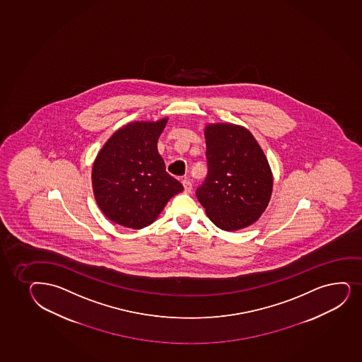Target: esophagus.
I'll return each instance as SVG.
<instances>
[{
	"instance_id": "1",
	"label": "esophagus",
	"mask_w": 362,
	"mask_h": 362,
	"mask_svg": "<svg viewBox=\"0 0 362 362\" xmlns=\"http://www.w3.org/2000/svg\"><path fill=\"white\" fill-rule=\"evenodd\" d=\"M182 185L183 188H185V192H187V193L188 192H191L192 182L187 179V177H185V179L182 180Z\"/></svg>"
}]
</instances>
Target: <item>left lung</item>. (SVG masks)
Returning a JSON list of instances; mask_svg holds the SVG:
<instances>
[{
  "mask_svg": "<svg viewBox=\"0 0 362 362\" xmlns=\"http://www.w3.org/2000/svg\"><path fill=\"white\" fill-rule=\"evenodd\" d=\"M205 141L208 174L197 198L218 228L252 225L266 210L273 188L266 156L252 134L238 125H208Z\"/></svg>",
  "mask_w": 362,
  "mask_h": 362,
  "instance_id": "8db88e82",
  "label": "left lung"
}]
</instances>
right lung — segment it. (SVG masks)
Wrapping results in <instances>:
<instances>
[{
    "mask_svg": "<svg viewBox=\"0 0 362 362\" xmlns=\"http://www.w3.org/2000/svg\"><path fill=\"white\" fill-rule=\"evenodd\" d=\"M162 121L135 122L113 134L93 165V191L108 220L140 229L151 225L183 186L168 174L157 142Z\"/></svg>",
    "mask_w": 362,
    "mask_h": 362,
    "instance_id": "1",
    "label": "right lung"
}]
</instances>
